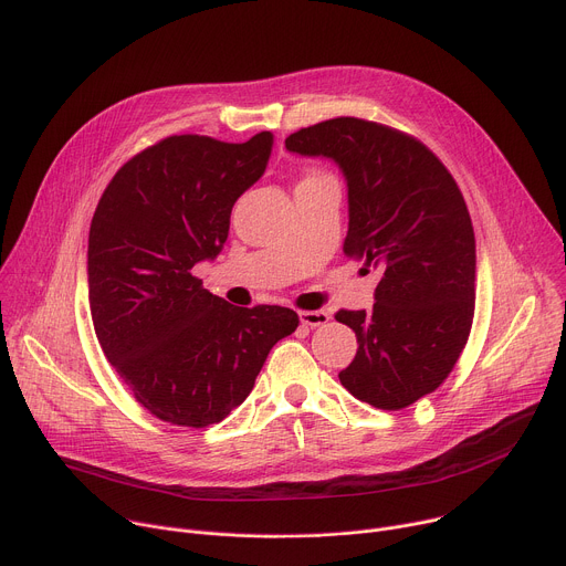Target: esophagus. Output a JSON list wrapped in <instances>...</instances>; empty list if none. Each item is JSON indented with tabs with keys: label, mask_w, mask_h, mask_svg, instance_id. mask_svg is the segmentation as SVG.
<instances>
[{
	"label": "esophagus",
	"mask_w": 566,
	"mask_h": 566,
	"mask_svg": "<svg viewBox=\"0 0 566 566\" xmlns=\"http://www.w3.org/2000/svg\"><path fill=\"white\" fill-rule=\"evenodd\" d=\"M300 322H302V325L315 329V327L327 325L329 313L327 311H300Z\"/></svg>",
	"instance_id": "34e87169"
}]
</instances>
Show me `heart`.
Returning <instances> with one entry per match:
<instances>
[{"label": "heart", "mask_w": 566, "mask_h": 566, "mask_svg": "<svg viewBox=\"0 0 566 566\" xmlns=\"http://www.w3.org/2000/svg\"><path fill=\"white\" fill-rule=\"evenodd\" d=\"M313 175H317V172H311V175H306V177H313Z\"/></svg>", "instance_id": "1"}]
</instances>
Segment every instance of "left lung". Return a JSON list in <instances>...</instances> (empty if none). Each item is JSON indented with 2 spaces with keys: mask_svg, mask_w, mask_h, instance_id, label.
I'll use <instances>...</instances> for the list:
<instances>
[{
  "mask_svg": "<svg viewBox=\"0 0 566 566\" xmlns=\"http://www.w3.org/2000/svg\"><path fill=\"white\" fill-rule=\"evenodd\" d=\"M286 149L340 166L343 253L380 271L369 311L336 313L358 338L338 378L378 410L408 408L448 378L470 336L476 255L463 195L419 138L374 120H322L291 134Z\"/></svg>",
  "mask_w": 566,
  "mask_h": 566,
  "instance_id": "left-lung-1",
  "label": "left lung"
}]
</instances>
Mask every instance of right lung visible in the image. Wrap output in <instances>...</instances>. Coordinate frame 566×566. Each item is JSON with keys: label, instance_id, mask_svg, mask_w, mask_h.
<instances>
[{"label": "right lung", "instance_id": "obj_1", "mask_svg": "<svg viewBox=\"0 0 566 566\" xmlns=\"http://www.w3.org/2000/svg\"><path fill=\"white\" fill-rule=\"evenodd\" d=\"M273 134H181L114 175L90 228V306L103 354L156 419L208 428L247 400L293 308L232 306L192 266L226 244L230 212L266 170Z\"/></svg>", "mask_w": 566, "mask_h": 566}]
</instances>
